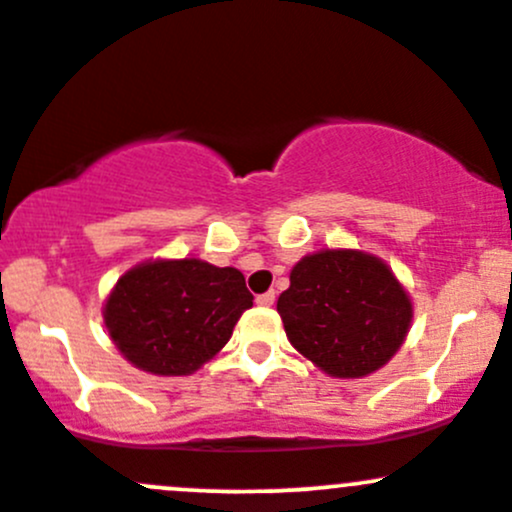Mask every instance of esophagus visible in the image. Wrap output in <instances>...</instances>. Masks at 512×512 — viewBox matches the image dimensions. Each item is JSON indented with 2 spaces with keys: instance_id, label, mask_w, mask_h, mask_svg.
<instances>
[{
  "instance_id": "34e87169",
  "label": "esophagus",
  "mask_w": 512,
  "mask_h": 512,
  "mask_svg": "<svg viewBox=\"0 0 512 512\" xmlns=\"http://www.w3.org/2000/svg\"><path fill=\"white\" fill-rule=\"evenodd\" d=\"M256 302H258V305H263V307H271L273 302H276V290H268V293L256 295Z\"/></svg>"
}]
</instances>
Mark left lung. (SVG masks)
I'll return each instance as SVG.
<instances>
[{
	"label": "left lung",
	"mask_w": 512,
	"mask_h": 512,
	"mask_svg": "<svg viewBox=\"0 0 512 512\" xmlns=\"http://www.w3.org/2000/svg\"><path fill=\"white\" fill-rule=\"evenodd\" d=\"M285 334L302 356L337 378L381 368L403 344L412 305L378 258L361 251H320L290 273L278 298Z\"/></svg>",
	"instance_id": "8db88e82"
}]
</instances>
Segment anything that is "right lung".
Here are the masks:
<instances>
[{
    "label": "right lung",
    "instance_id": "add662e5",
    "mask_svg": "<svg viewBox=\"0 0 512 512\" xmlns=\"http://www.w3.org/2000/svg\"><path fill=\"white\" fill-rule=\"evenodd\" d=\"M251 305L254 295L236 268L197 258L153 261L119 278L104 322L126 361L158 376H185L229 342Z\"/></svg>",
    "mask_w": 512,
    "mask_h": 512
}]
</instances>
